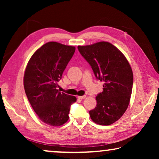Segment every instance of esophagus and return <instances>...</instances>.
Instances as JSON below:
<instances>
[{"label":"esophagus","instance_id":"1","mask_svg":"<svg viewBox=\"0 0 159 159\" xmlns=\"http://www.w3.org/2000/svg\"><path fill=\"white\" fill-rule=\"evenodd\" d=\"M86 98L85 95H82V96H79L78 97V98L80 99H85Z\"/></svg>","mask_w":159,"mask_h":159}]
</instances>
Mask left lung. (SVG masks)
<instances>
[{"label":"left lung","instance_id":"left-lung-1","mask_svg":"<svg viewBox=\"0 0 159 159\" xmlns=\"http://www.w3.org/2000/svg\"><path fill=\"white\" fill-rule=\"evenodd\" d=\"M79 52L102 81L103 92L96 97V107L89 111L93 121L109 125L118 120L127 109L133 84V71L123 53L108 42L78 46Z\"/></svg>","mask_w":159,"mask_h":159}]
</instances>
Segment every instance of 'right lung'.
<instances>
[{
	"mask_svg": "<svg viewBox=\"0 0 159 159\" xmlns=\"http://www.w3.org/2000/svg\"><path fill=\"white\" fill-rule=\"evenodd\" d=\"M76 48L48 42L29 60L24 76L26 95L32 108L43 122L61 125L69 119L70 107L76 98L57 90V82L73 57Z\"/></svg>",
	"mask_w": 159,
	"mask_h": 159,
	"instance_id": "1",
	"label": "right lung"
}]
</instances>
